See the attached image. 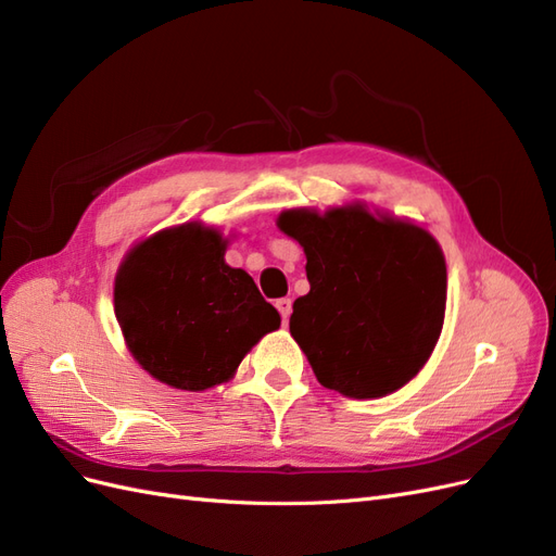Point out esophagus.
Wrapping results in <instances>:
<instances>
[{
  "label": "esophagus",
  "mask_w": 556,
  "mask_h": 556,
  "mask_svg": "<svg viewBox=\"0 0 556 556\" xmlns=\"http://www.w3.org/2000/svg\"><path fill=\"white\" fill-rule=\"evenodd\" d=\"M276 308H278V313L282 317V325H288V319L292 315V301L290 299H278L276 301Z\"/></svg>",
  "instance_id": "obj_1"
}]
</instances>
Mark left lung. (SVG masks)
<instances>
[{"label": "left lung", "mask_w": 556, "mask_h": 556, "mask_svg": "<svg viewBox=\"0 0 556 556\" xmlns=\"http://www.w3.org/2000/svg\"><path fill=\"white\" fill-rule=\"evenodd\" d=\"M276 225L306 252L311 292L294 301L290 333L319 384L380 399L422 371L445 319L439 241L362 201L325 213L288 208Z\"/></svg>", "instance_id": "obj_1"}]
</instances>
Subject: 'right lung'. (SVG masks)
<instances>
[{"mask_svg": "<svg viewBox=\"0 0 556 556\" xmlns=\"http://www.w3.org/2000/svg\"><path fill=\"white\" fill-rule=\"evenodd\" d=\"M227 245L220 229L192 220L134 243L117 266L113 306L125 345L174 390L231 380L262 336L280 327L255 280L225 262Z\"/></svg>", "mask_w": 556, "mask_h": 556, "instance_id": "obj_1", "label": "right lung"}]
</instances>
